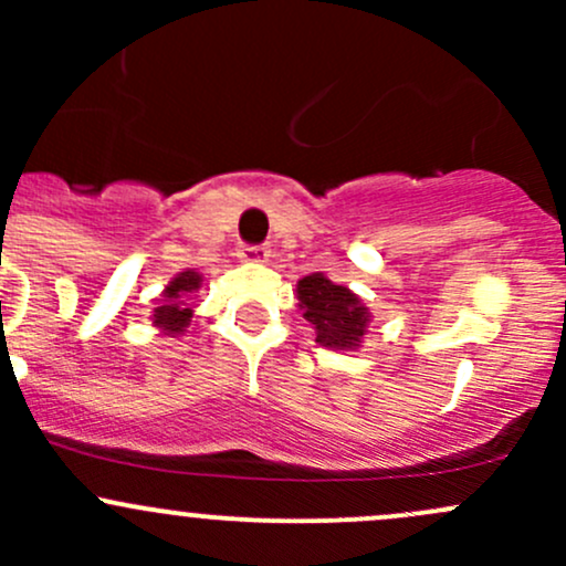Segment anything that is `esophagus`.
<instances>
[{
	"mask_svg": "<svg viewBox=\"0 0 566 566\" xmlns=\"http://www.w3.org/2000/svg\"><path fill=\"white\" fill-rule=\"evenodd\" d=\"M238 260L241 262H249V265H256V262H268V256H271V251L265 247H238Z\"/></svg>",
	"mask_w": 566,
	"mask_h": 566,
	"instance_id": "esophagus-1",
	"label": "esophagus"
}]
</instances>
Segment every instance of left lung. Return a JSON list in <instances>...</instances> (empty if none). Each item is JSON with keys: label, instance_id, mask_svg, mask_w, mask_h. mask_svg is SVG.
<instances>
[{"label": "left lung", "instance_id": "1", "mask_svg": "<svg viewBox=\"0 0 566 566\" xmlns=\"http://www.w3.org/2000/svg\"><path fill=\"white\" fill-rule=\"evenodd\" d=\"M298 306L315 328V342L328 350L361 347L369 325V310L356 293L331 282L325 273H310L298 282Z\"/></svg>", "mask_w": 566, "mask_h": 566}]
</instances>
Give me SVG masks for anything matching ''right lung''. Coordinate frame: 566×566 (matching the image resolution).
Masks as SVG:
<instances>
[{
	"label": "right lung",
	"instance_id": "obj_1",
	"mask_svg": "<svg viewBox=\"0 0 566 566\" xmlns=\"http://www.w3.org/2000/svg\"><path fill=\"white\" fill-rule=\"evenodd\" d=\"M199 284H202V276L197 271H182L177 273L172 282L167 284L161 295V306L153 312V325L161 328L164 334H182L191 323V304H188V295L197 293Z\"/></svg>",
	"mask_w": 566,
	"mask_h": 566
}]
</instances>
